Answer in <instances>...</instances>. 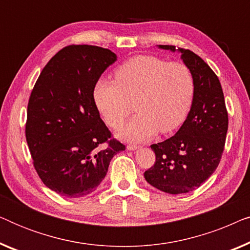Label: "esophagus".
I'll use <instances>...</instances> for the list:
<instances>
[{
    "instance_id": "esophagus-1",
    "label": "esophagus",
    "mask_w": 250,
    "mask_h": 250,
    "mask_svg": "<svg viewBox=\"0 0 250 250\" xmlns=\"http://www.w3.org/2000/svg\"><path fill=\"white\" fill-rule=\"evenodd\" d=\"M126 148H127V150H131V151H135V150H138L140 146H135V145H128L127 146H126Z\"/></svg>"
}]
</instances>
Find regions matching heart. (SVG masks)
Listing matches in <instances>:
<instances>
[{
	"instance_id": "heart-1",
	"label": "heart",
	"mask_w": 250,
	"mask_h": 250,
	"mask_svg": "<svg viewBox=\"0 0 250 250\" xmlns=\"http://www.w3.org/2000/svg\"><path fill=\"white\" fill-rule=\"evenodd\" d=\"M193 94L189 68L155 56L132 58L116 69L115 81L100 78L93 87L95 105L114 128L123 124L134 101L138 114L117 133L118 138L132 142L176 129L190 110Z\"/></svg>"
}]
</instances>
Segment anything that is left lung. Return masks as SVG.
Wrapping results in <instances>:
<instances>
[{
  "label": "left lung",
  "instance_id": "8db88e82",
  "mask_svg": "<svg viewBox=\"0 0 250 250\" xmlns=\"http://www.w3.org/2000/svg\"><path fill=\"white\" fill-rule=\"evenodd\" d=\"M158 49L181 54L193 76L194 94L186 121L172 138L152 145L156 163L145 172L149 184L170 194L199 188L217 168L228 132V112L220 81L190 50L174 45Z\"/></svg>",
  "mask_w": 250,
  "mask_h": 250
}]
</instances>
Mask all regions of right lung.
<instances>
[{"label": "right lung", "instance_id": "obj_1", "mask_svg": "<svg viewBox=\"0 0 250 250\" xmlns=\"http://www.w3.org/2000/svg\"><path fill=\"white\" fill-rule=\"evenodd\" d=\"M117 60L108 49L70 45L43 68L27 108L26 140L41 180L67 198L97 190L125 146L111 139L95 105L93 87ZM104 142L108 146L98 150Z\"/></svg>", "mask_w": 250, "mask_h": 250}]
</instances>
